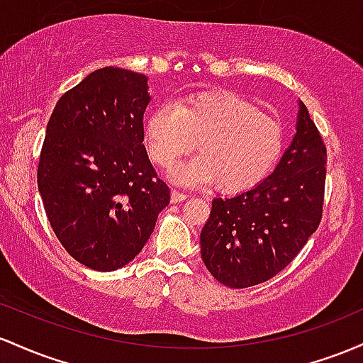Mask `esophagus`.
<instances>
[{
  "label": "esophagus",
  "instance_id": "esophagus-1",
  "mask_svg": "<svg viewBox=\"0 0 363 363\" xmlns=\"http://www.w3.org/2000/svg\"><path fill=\"white\" fill-rule=\"evenodd\" d=\"M186 197H189V195L180 192V190H174V189L171 190V202H174V203H177V202H183Z\"/></svg>",
  "mask_w": 363,
  "mask_h": 363
}]
</instances>
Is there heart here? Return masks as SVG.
Masks as SVG:
<instances>
[{"instance_id":"heart-1","label":"heart","mask_w":363,"mask_h":363,"mask_svg":"<svg viewBox=\"0 0 363 363\" xmlns=\"http://www.w3.org/2000/svg\"><path fill=\"white\" fill-rule=\"evenodd\" d=\"M149 157L171 168L194 152L201 156L174 169L180 183H211L223 194H242L266 180L284 145L283 125L254 103L226 91H202L178 104H162L144 123Z\"/></svg>"}]
</instances>
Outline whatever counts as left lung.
I'll use <instances>...</instances> for the list:
<instances>
[{
  "instance_id": "1",
  "label": "left lung",
  "mask_w": 363,
  "mask_h": 363,
  "mask_svg": "<svg viewBox=\"0 0 363 363\" xmlns=\"http://www.w3.org/2000/svg\"><path fill=\"white\" fill-rule=\"evenodd\" d=\"M296 133L266 180L231 199H214L201 254L219 283L248 288L274 278L298 255L323 218V137L300 101Z\"/></svg>"
}]
</instances>
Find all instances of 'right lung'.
Wrapping results in <instances>:
<instances>
[{"label":"right lung","mask_w":363,"mask_h":363,"mask_svg":"<svg viewBox=\"0 0 363 363\" xmlns=\"http://www.w3.org/2000/svg\"><path fill=\"white\" fill-rule=\"evenodd\" d=\"M147 91L142 73L99 68L60 97L48 121L38 166L44 209L65 250L94 271L128 264L169 203L142 144Z\"/></svg>","instance_id":"right-lung-1"}]
</instances>
